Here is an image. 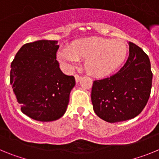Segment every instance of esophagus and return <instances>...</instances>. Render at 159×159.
<instances>
[{
	"instance_id": "34e87169",
	"label": "esophagus",
	"mask_w": 159,
	"mask_h": 159,
	"mask_svg": "<svg viewBox=\"0 0 159 159\" xmlns=\"http://www.w3.org/2000/svg\"><path fill=\"white\" fill-rule=\"evenodd\" d=\"M75 81H76V83H78L79 81L81 79H82V77L80 76V75H77V74H76V75H75Z\"/></svg>"
}]
</instances>
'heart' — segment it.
Instances as JSON below:
<instances>
[{"label":"heart","mask_w":159,"mask_h":159,"mask_svg":"<svg viewBox=\"0 0 159 159\" xmlns=\"http://www.w3.org/2000/svg\"><path fill=\"white\" fill-rule=\"evenodd\" d=\"M128 53V48L119 39L92 36L73 41L70 48L60 49L57 56L68 69H74L80 60H85V68L92 76L104 77L117 70L123 64Z\"/></svg>","instance_id":"1"}]
</instances>
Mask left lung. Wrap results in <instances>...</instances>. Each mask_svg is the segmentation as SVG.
I'll return each instance as SVG.
<instances>
[{"label":"left lung","instance_id":"left-lung-1","mask_svg":"<svg viewBox=\"0 0 159 159\" xmlns=\"http://www.w3.org/2000/svg\"><path fill=\"white\" fill-rule=\"evenodd\" d=\"M128 43L129 57L121 69L93 82L91 97L94 111L108 123L139 116L151 95L153 74L150 59L139 46Z\"/></svg>","mask_w":159,"mask_h":159}]
</instances>
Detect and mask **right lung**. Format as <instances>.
I'll list each match as a JSON object with an SVG mask.
<instances>
[{
  "instance_id": "right-lung-1",
  "label": "right lung",
  "mask_w": 159,
  "mask_h": 159,
  "mask_svg": "<svg viewBox=\"0 0 159 159\" xmlns=\"http://www.w3.org/2000/svg\"><path fill=\"white\" fill-rule=\"evenodd\" d=\"M57 40L25 43L11 64L10 84L20 110L31 119L51 122L64 115L75 77L62 72Z\"/></svg>"
}]
</instances>
